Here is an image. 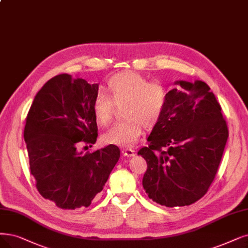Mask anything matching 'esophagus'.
Here are the masks:
<instances>
[{"label": "esophagus", "mask_w": 248, "mask_h": 248, "mask_svg": "<svg viewBox=\"0 0 248 248\" xmlns=\"http://www.w3.org/2000/svg\"><path fill=\"white\" fill-rule=\"evenodd\" d=\"M134 151L131 150V148H125V150L122 151V154L124 156H127V157H130V156H133L134 155Z\"/></svg>", "instance_id": "1"}]
</instances>
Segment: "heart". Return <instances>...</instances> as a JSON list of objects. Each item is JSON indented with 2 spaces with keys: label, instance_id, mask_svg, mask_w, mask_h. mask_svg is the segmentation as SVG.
Masks as SVG:
<instances>
[{
  "label": "heart",
  "instance_id": "obj_1",
  "mask_svg": "<svg viewBox=\"0 0 248 248\" xmlns=\"http://www.w3.org/2000/svg\"><path fill=\"white\" fill-rule=\"evenodd\" d=\"M111 97L98 93L93 103V112L101 125L111 122L116 106L122 107L123 121L114 124L103 134V140L120 146L133 145L141 135L142 126L153 128L160 122L167 104L168 93L160 83H152L137 72L117 73L108 80Z\"/></svg>",
  "mask_w": 248,
  "mask_h": 248
}]
</instances>
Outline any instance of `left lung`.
I'll list each match as a JSON object with an SVG mask.
<instances>
[{"label": "left lung", "instance_id": "obj_1", "mask_svg": "<svg viewBox=\"0 0 248 248\" xmlns=\"http://www.w3.org/2000/svg\"><path fill=\"white\" fill-rule=\"evenodd\" d=\"M163 116L138 151L147 164L142 185L168 207L194 203L215 179L229 136L220 104L201 80L176 81Z\"/></svg>", "mask_w": 248, "mask_h": 248}]
</instances>
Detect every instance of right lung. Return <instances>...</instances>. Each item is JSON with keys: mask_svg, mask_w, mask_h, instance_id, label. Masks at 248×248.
I'll use <instances>...</instances> for the list:
<instances>
[{"mask_svg": "<svg viewBox=\"0 0 248 248\" xmlns=\"http://www.w3.org/2000/svg\"><path fill=\"white\" fill-rule=\"evenodd\" d=\"M98 84L60 74L42 87L26 117L24 140L38 192L63 210L87 207L120 157L110 144L93 153L77 151L97 137L93 103Z\"/></svg>", "mask_w": 248, "mask_h": 248, "instance_id": "right-lung-1", "label": "right lung"}]
</instances>
